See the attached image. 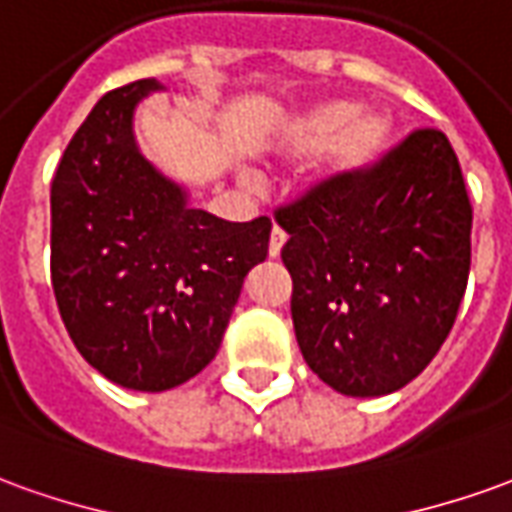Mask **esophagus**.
<instances>
[{"mask_svg":"<svg viewBox=\"0 0 512 512\" xmlns=\"http://www.w3.org/2000/svg\"><path fill=\"white\" fill-rule=\"evenodd\" d=\"M285 241H288V235H285V230H280V227H274L271 230V241H268V255L277 257L280 255V249L285 246Z\"/></svg>","mask_w":512,"mask_h":512,"instance_id":"34e87169","label":"esophagus"}]
</instances>
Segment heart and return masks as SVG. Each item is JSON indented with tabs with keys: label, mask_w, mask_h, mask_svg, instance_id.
<instances>
[{
	"label": "heart",
	"mask_w": 512,
	"mask_h": 512,
	"mask_svg": "<svg viewBox=\"0 0 512 512\" xmlns=\"http://www.w3.org/2000/svg\"><path fill=\"white\" fill-rule=\"evenodd\" d=\"M391 119L380 110H357L352 102H327L293 119L282 132L277 152L288 160L321 157L327 180H349L366 171L388 144Z\"/></svg>",
	"instance_id": "obj_1"
}]
</instances>
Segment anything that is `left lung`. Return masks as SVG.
I'll return each mask as SVG.
<instances>
[{"label": "left lung", "mask_w": 512, "mask_h": 512, "mask_svg": "<svg viewBox=\"0 0 512 512\" xmlns=\"http://www.w3.org/2000/svg\"><path fill=\"white\" fill-rule=\"evenodd\" d=\"M274 219L288 232L296 341L321 380L346 396H385L430 366L471 266V202L441 130H413Z\"/></svg>", "instance_id": "1"}]
</instances>
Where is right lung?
I'll return each instance as SVG.
<instances>
[{
	"label": "right lung",
	"instance_id": "right-lung-1",
	"mask_svg": "<svg viewBox=\"0 0 512 512\" xmlns=\"http://www.w3.org/2000/svg\"><path fill=\"white\" fill-rule=\"evenodd\" d=\"M157 80L105 94L52 180V288L71 341L132 391H169L216 357L271 221H224L141 155L132 113Z\"/></svg>",
	"mask_w": 512,
	"mask_h": 512
}]
</instances>
